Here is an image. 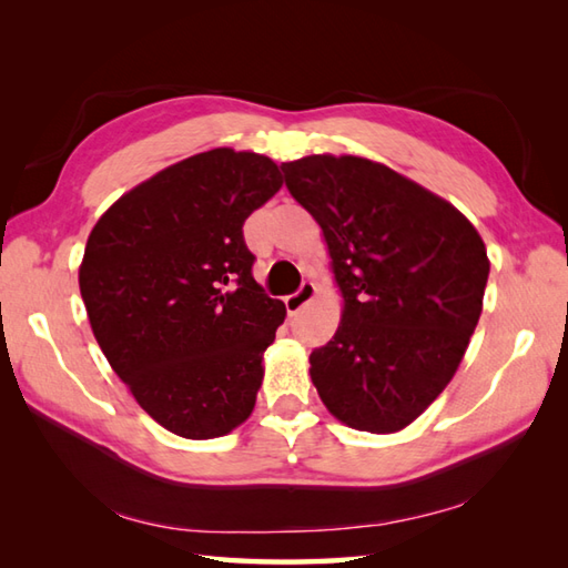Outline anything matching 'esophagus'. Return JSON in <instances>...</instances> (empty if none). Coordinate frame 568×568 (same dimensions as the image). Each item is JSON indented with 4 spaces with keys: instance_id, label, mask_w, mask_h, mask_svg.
Masks as SVG:
<instances>
[{
    "instance_id": "esophagus-1",
    "label": "esophagus",
    "mask_w": 568,
    "mask_h": 568,
    "mask_svg": "<svg viewBox=\"0 0 568 568\" xmlns=\"http://www.w3.org/2000/svg\"><path fill=\"white\" fill-rule=\"evenodd\" d=\"M315 293H317V285L312 283V281H305L303 285L297 287V291L293 293V295H287L285 297V310H287V315H297L300 310H303L312 297H315Z\"/></svg>"
}]
</instances>
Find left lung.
<instances>
[{
	"label": "left lung",
	"mask_w": 568,
	"mask_h": 568,
	"mask_svg": "<svg viewBox=\"0 0 568 568\" xmlns=\"http://www.w3.org/2000/svg\"><path fill=\"white\" fill-rule=\"evenodd\" d=\"M285 187L327 239L344 315L310 354L312 383L344 425L388 434L437 400L474 334L490 263L449 202L356 155L283 163Z\"/></svg>",
	"instance_id": "8db88e82"
}]
</instances>
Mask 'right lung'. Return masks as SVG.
I'll return each mask as SVG.
<instances>
[{"mask_svg": "<svg viewBox=\"0 0 568 568\" xmlns=\"http://www.w3.org/2000/svg\"><path fill=\"white\" fill-rule=\"evenodd\" d=\"M281 185L265 155L197 153L116 200L84 246L80 293L94 339L178 437H222L256 405L285 305L253 281L244 222Z\"/></svg>", "mask_w": 568, "mask_h": 568, "instance_id": "add662e5", "label": "right lung"}]
</instances>
